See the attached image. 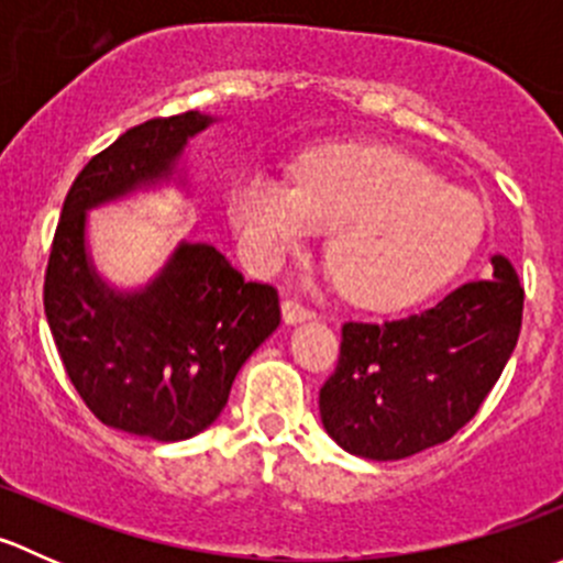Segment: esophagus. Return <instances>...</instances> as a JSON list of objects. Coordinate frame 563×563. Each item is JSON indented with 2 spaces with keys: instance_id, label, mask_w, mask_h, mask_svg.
Listing matches in <instances>:
<instances>
[{
  "instance_id": "obj_1",
  "label": "esophagus",
  "mask_w": 563,
  "mask_h": 563,
  "mask_svg": "<svg viewBox=\"0 0 563 563\" xmlns=\"http://www.w3.org/2000/svg\"><path fill=\"white\" fill-rule=\"evenodd\" d=\"M310 318H316V310L308 308V305H302L299 299H286V302H283V321L286 323L310 321Z\"/></svg>"
}]
</instances>
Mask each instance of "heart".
<instances>
[{
  "label": "heart",
  "mask_w": 563,
  "mask_h": 563,
  "mask_svg": "<svg viewBox=\"0 0 563 563\" xmlns=\"http://www.w3.org/2000/svg\"><path fill=\"white\" fill-rule=\"evenodd\" d=\"M242 253L272 272L323 229L343 291L365 308H406L444 286L479 247L487 214L465 187L382 144H334L297 163V185L245 168L229 190Z\"/></svg>",
  "instance_id": "b5f03b06"
}]
</instances>
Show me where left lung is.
I'll return each instance as SVG.
<instances>
[{"label": "left lung", "instance_id": "8db88e82", "mask_svg": "<svg viewBox=\"0 0 563 563\" xmlns=\"http://www.w3.org/2000/svg\"><path fill=\"white\" fill-rule=\"evenodd\" d=\"M439 305L397 321L343 323L340 360L321 387L323 430L351 455L402 460L444 444L479 411L518 345L523 286L490 258Z\"/></svg>", "mask_w": 563, "mask_h": 563}]
</instances>
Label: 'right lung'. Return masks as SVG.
<instances>
[{"label":"right lung","mask_w":563,"mask_h":563,"mask_svg":"<svg viewBox=\"0 0 563 563\" xmlns=\"http://www.w3.org/2000/svg\"><path fill=\"white\" fill-rule=\"evenodd\" d=\"M212 122L201 111L150 119L95 155L67 192L45 269V318L81 400L108 428L166 444L220 417L240 367L280 323L277 291L185 240L146 286L113 288L89 255L87 214L172 179L185 187L187 141Z\"/></svg>","instance_id":"add662e5"}]
</instances>
